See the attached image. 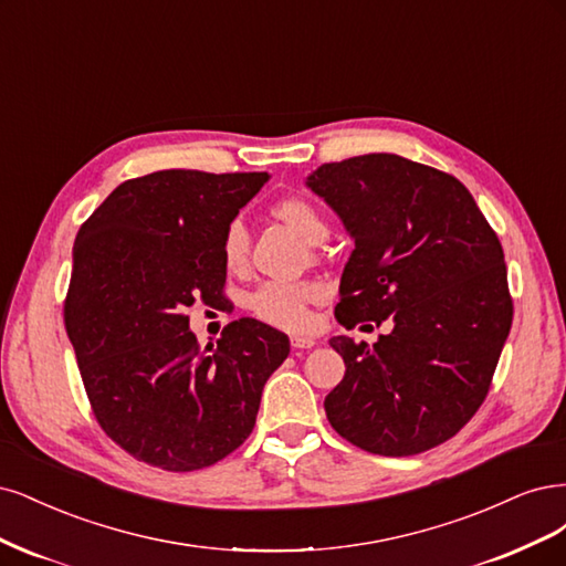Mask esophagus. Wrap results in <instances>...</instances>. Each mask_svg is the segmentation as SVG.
<instances>
[{"label":"esophagus","mask_w":566,"mask_h":566,"mask_svg":"<svg viewBox=\"0 0 566 566\" xmlns=\"http://www.w3.org/2000/svg\"><path fill=\"white\" fill-rule=\"evenodd\" d=\"M291 348H296V350H310V348H315V340L307 338V336L294 334V336H291Z\"/></svg>","instance_id":"1"}]
</instances>
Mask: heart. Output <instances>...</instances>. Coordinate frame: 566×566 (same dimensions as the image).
<instances>
[{
  "label": "heart",
  "instance_id": "obj_1",
  "mask_svg": "<svg viewBox=\"0 0 566 566\" xmlns=\"http://www.w3.org/2000/svg\"><path fill=\"white\" fill-rule=\"evenodd\" d=\"M282 223H286L305 242H319L326 237V218L322 211L305 197H284L272 207ZM249 256V237L240 218H234L223 230L221 237V261L228 272H242ZM326 296V286L322 282H265L247 301L251 315L259 319L282 326V329L298 332L310 322V305L319 303Z\"/></svg>",
  "mask_w": 566,
  "mask_h": 566
}]
</instances>
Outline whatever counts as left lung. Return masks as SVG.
Segmentation results:
<instances>
[{
    "label": "left lung",
    "instance_id": "1",
    "mask_svg": "<svg viewBox=\"0 0 566 566\" xmlns=\"http://www.w3.org/2000/svg\"><path fill=\"white\" fill-rule=\"evenodd\" d=\"M307 186L355 240L338 324H395L374 348L348 336L329 340L345 361L324 399L332 428L378 455L451 440L482 407L513 324L494 228L459 178L399 155L322 164Z\"/></svg>",
    "mask_w": 566,
    "mask_h": 566
}]
</instances>
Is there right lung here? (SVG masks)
<instances>
[{
    "mask_svg": "<svg viewBox=\"0 0 566 566\" xmlns=\"http://www.w3.org/2000/svg\"><path fill=\"white\" fill-rule=\"evenodd\" d=\"M265 180L155 171L124 180L77 232L65 332L98 426L136 461L202 470L256 426L289 338L242 317L202 348L186 310L226 301L221 237Z\"/></svg>",
    "mask_w": 566,
    "mask_h": 566,
    "instance_id": "1",
    "label": "right lung"
}]
</instances>
